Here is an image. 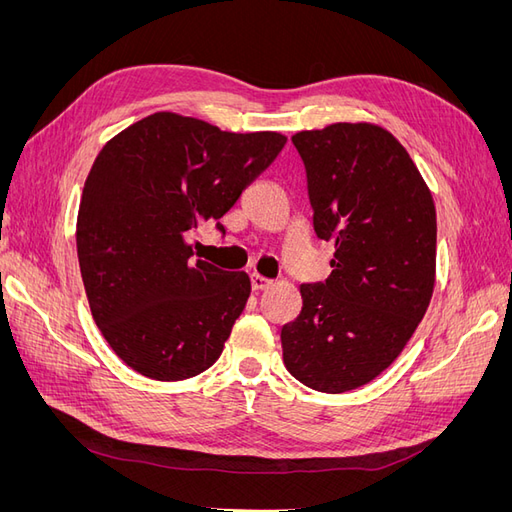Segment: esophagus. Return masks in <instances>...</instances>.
Returning <instances> with one entry per match:
<instances>
[{
  "mask_svg": "<svg viewBox=\"0 0 512 512\" xmlns=\"http://www.w3.org/2000/svg\"><path fill=\"white\" fill-rule=\"evenodd\" d=\"M250 282H252V290H265V288H269L273 284L271 280H267V277H262L258 273H252Z\"/></svg>",
  "mask_w": 512,
  "mask_h": 512,
  "instance_id": "obj_1",
  "label": "esophagus"
}]
</instances>
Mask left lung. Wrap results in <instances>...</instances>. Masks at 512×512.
Wrapping results in <instances>:
<instances>
[{
  "instance_id": "8db88e82",
  "label": "left lung",
  "mask_w": 512,
  "mask_h": 512,
  "mask_svg": "<svg viewBox=\"0 0 512 512\" xmlns=\"http://www.w3.org/2000/svg\"><path fill=\"white\" fill-rule=\"evenodd\" d=\"M318 239L335 241L331 275L301 284L284 324V365L305 386L346 393L389 367L423 320L436 284V205L397 138L376 123H331L292 136Z\"/></svg>"
}]
</instances>
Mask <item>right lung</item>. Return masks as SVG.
Instances as JSON below:
<instances>
[{
	"instance_id": "1",
	"label": "right lung",
	"mask_w": 512,
	"mask_h": 512,
	"mask_svg": "<svg viewBox=\"0 0 512 512\" xmlns=\"http://www.w3.org/2000/svg\"><path fill=\"white\" fill-rule=\"evenodd\" d=\"M284 145L280 132H222L162 111L98 153L76 218V252L91 316L138 374L175 382L220 359L250 277L194 260L185 237L220 220Z\"/></svg>"
}]
</instances>
